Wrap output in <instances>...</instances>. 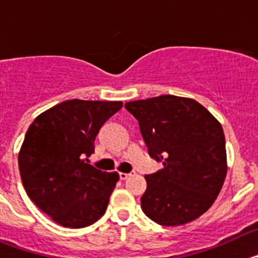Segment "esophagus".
Masks as SVG:
<instances>
[{"label":"esophagus","mask_w":258,"mask_h":258,"mask_svg":"<svg viewBox=\"0 0 258 258\" xmlns=\"http://www.w3.org/2000/svg\"><path fill=\"white\" fill-rule=\"evenodd\" d=\"M118 175H120V179H122V181H124V179H126L129 175H132V173H120Z\"/></svg>","instance_id":"esophagus-1"}]
</instances>
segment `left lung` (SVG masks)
Masks as SVG:
<instances>
[{
  "mask_svg": "<svg viewBox=\"0 0 258 258\" xmlns=\"http://www.w3.org/2000/svg\"><path fill=\"white\" fill-rule=\"evenodd\" d=\"M138 120L149 154L164 168L146 175L142 211L163 226H179L213 204L226 177L225 134L197 101L160 95L125 103Z\"/></svg>",
  "mask_w": 258,
  "mask_h": 258,
  "instance_id": "left-lung-1",
  "label": "left lung"
}]
</instances>
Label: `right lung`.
<instances>
[{"label": "right lung", "mask_w": 258, "mask_h": 258, "mask_svg": "<svg viewBox=\"0 0 258 258\" xmlns=\"http://www.w3.org/2000/svg\"><path fill=\"white\" fill-rule=\"evenodd\" d=\"M121 107L122 102L72 99L29 125L18 157L20 177L29 199L54 222L80 229L106 212L118 174L97 169L88 157L102 125Z\"/></svg>", "instance_id": "add662e5"}]
</instances>
